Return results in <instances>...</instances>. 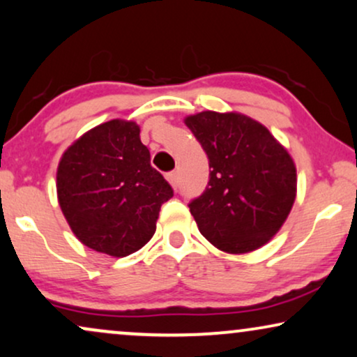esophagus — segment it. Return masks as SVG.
<instances>
[{
    "label": "esophagus",
    "instance_id": "esophagus-1",
    "mask_svg": "<svg viewBox=\"0 0 357 357\" xmlns=\"http://www.w3.org/2000/svg\"><path fill=\"white\" fill-rule=\"evenodd\" d=\"M167 180H169V183L172 185L174 188H177V187H178V177H177V172H169V174H167Z\"/></svg>",
    "mask_w": 357,
    "mask_h": 357
}]
</instances>
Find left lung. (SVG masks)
Masks as SVG:
<instances>
[{"label": "left lung", "instance_id": "1", "mask_svg": "<svg viewBox=\"0 0 357 357\" xmlns=\"http://www.w3.org/2000/svg\"><path fill=\"white\" fill-rule=\"evenodd\" d=\"M185 125L211 169L206 190L188 204L199 232L236 255L263 247L294 204L297 174L291 154L266 126L237 112H199Z\"/></svg>", "mask_w": 357, "mask_h": 357}]
</instances>
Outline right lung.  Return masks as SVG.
Masks as SVG:
<instances>
[{"mask_svg": "<svg viewBox=\"0 0 357 357\" xmlns=\"http://www.w3.org/2000/svg\"><path fill=\"white\" fill-rule=\"evenodd\" d=\"M56 195L77 241L120 258L151 241L174 190L151 165L139 126L115 119L86 131L63 153Z\"/></svg>", "mask_w": 357, "mask_h": 357, "instance_id": "obj_1", "label": "right lung"}]
</instances>
